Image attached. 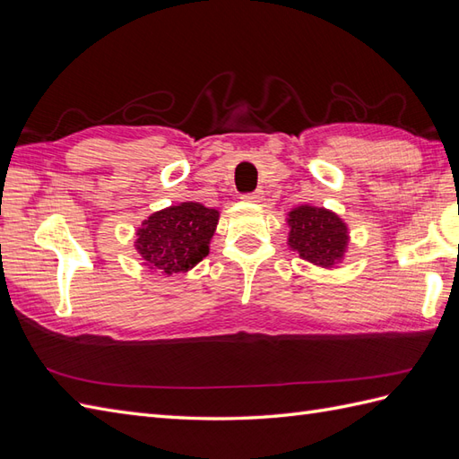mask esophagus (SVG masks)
I'll return each mask as SVG.
<instances>
[{"mask_svg":"<svg viewBox=\"0 0 459 459\" xmlns=\"http://www.w3.org/2000/svg\"><path fill=\"white\" fill-rule=\"evenodd\" d=\"M262 197H264L262 190H255V192H250V194H242L244 202H260Z\"/></svg>","mask_w":459,"mask_h":459,"instance_id":"esophagus-1","label":"esophagus"}]
</instances>
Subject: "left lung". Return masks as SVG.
Returning a JSON list of instances; mask_svg holds the SVG:
<instances>
[{
	"instance_id": "left-lung-1",
	"label": "left lung",
	"mask_w": 459,
	"mask_h": 459,
	"mask_svg": "<svg viewBox=\"0 0 459 459\" xmlns=\"http://www.w3.org/2000/svg\"><path fill=\"white\" fill-rule=\"evenodd\" d=\"M289 246L304 260L333 265L347 248V227L335 213L322 207H299L289 215Z\"/></svg>"
}]
</instances>
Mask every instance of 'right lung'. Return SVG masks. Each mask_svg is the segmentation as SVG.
Returning <instances> with one entry per match:
<instances>
[{
    "instance_id": "obj_1",
    "label": "right lung",
    "mask_w": 459,
    "mask_h": 459,
    "mask_svg": "<svg viewBox=\"0 0 459 459\" xmlns=\"http://www.w3.org/2000/svg\"><path fill=\"white\" fill-rule=\"evenodd\" d=\"M217 221L215 209L199 204L162 209L137 230V252L151 269L167 275L187 272L207 255Z\"/></svg>"
}]
</instances>
